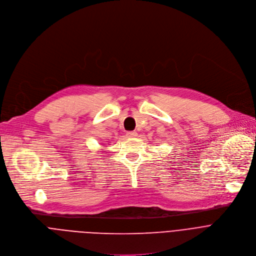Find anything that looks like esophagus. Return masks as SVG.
Wrapping results in <instances>:
<instances>
[{"mask_svg":"<svg viewBox=\"0 0 256 256\" xmlns=\"http://www.w3.org/2000/svg\"><path fill=\"white\" fill-rule=\"evenodd\" d=\"M126 136H127V138H133V137L137 136V133L135 131H128L126 133Z\"/></svg>","mask_w":256,"mask_h":256,"instance_id":"1","label":"esophagus"}]
</instances>
